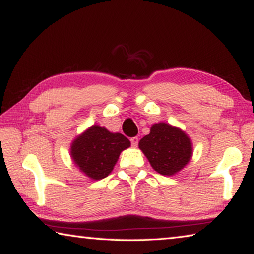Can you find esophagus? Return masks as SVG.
<instances>
[{
    "instance_id": "34e87169",
    "label": "esophagus",
    "mask_w": 254,
    "mask_h": 254,
    "mask_svg": "<svg viewBox=\"0 0 254 254\" xmlns=\"http://www.w3.org/2000/svg\"><path fill=\"white\" fill-rule=\"evenodd\" d=\"M130 141H131L132 147L135 148L136 145H137V143H139V137H137V136H133V137H131Z\"/></svg>"
}]
</instances>
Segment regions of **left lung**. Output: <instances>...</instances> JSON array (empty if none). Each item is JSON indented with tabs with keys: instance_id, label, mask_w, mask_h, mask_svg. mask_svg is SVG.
I'll list each match as a JSON object with an SVG mask.
<instances>
[{
	"instance_id": "obj_1",
	"label": "left lung",
	"mask_w": 254,
	"mask_h": 254,
	"mask_svg": "<svg viewBox=\"0 0 254 254\" xmlns=\"http://www.w3.org/2000/svg\"><path fill=\"white\" fill-rule=\"evenodd\" d=\"M139 147L152 168L163 176H171L182 170L192 151L189 137L167 123L153 124L149 134L140 140Z\"/></svg>"
}]
</instances>
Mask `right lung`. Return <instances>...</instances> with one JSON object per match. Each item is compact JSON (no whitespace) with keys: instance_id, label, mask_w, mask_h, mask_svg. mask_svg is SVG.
I'll use <instances>...</instances> for the list:
<instances>
[{"instance_id":"right-lung-1","label":"right lung","mask_w":254,"mask_h":254,"mask_svg":"<svg viewBox=\"0 0 254 254\" xmlns=\"http://www.w3.org/2000/svg\"><path fill=\"white\" fill-rule=\"evenodd\" d=\"M130 144L121 133H111L104 127L93 126L74 141L71 157L86 176L100 180L109 176L120 153Z\"/></svg>"}]
</instances>
